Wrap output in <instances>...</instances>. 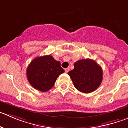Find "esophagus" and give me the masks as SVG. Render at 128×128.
<instances>
[{
    "mask_svg": "<svg viewBox=\"0 0 128 128\" xmlns=\"http://www.w3.org/2000/svg\"><path fill=\"white\" fill-rule=\"evenodd\" d=\"M65 72H66V73H68L69 71H70V68H65Z\"/></svg>",
    "mask_w": 128,
    "mask_h": 128,
    "instance_id": "1",
    "label": "esophagus"
}]
</instances>
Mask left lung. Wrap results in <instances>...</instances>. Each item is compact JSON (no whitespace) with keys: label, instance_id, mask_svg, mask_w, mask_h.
Segmentation results:
<instances>
[{"label":"left lung","instance_id":"left-lung-1","mask_svg":"<svg viewBox=\"0 0 128 128\" xmlns=\"http://www.w3.org/2000/svg\"><path fill=\"white\" fill-rule=\"evenodd\" d=\"M75 88L84 93L96 90L102 80V70L94 60L82 59L74 63V68L68 73Z\"/></svg>","mask_w":128,"mask_h":128}]
</instances>
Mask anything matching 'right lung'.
<instances>
[{"label":"right lung","mask_w":128,"mask_h":128,"mask_svg":"<svg viewBox=\"0 0 128 128\" xmlns=\"http://www.w3.org/2000/svg\"><path fill=\"white\" fill-rule=\"evenodd\" d=\"M65 72L60 62L51 55L35 58L27 68V78L35 89L47 92L53 87L60 74Z\"/></svg>","instance_id":"obj_1"}]
</instances>
